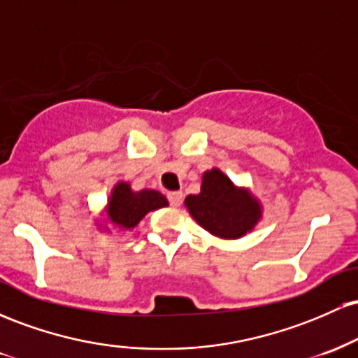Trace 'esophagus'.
I'll list each match as a JSON object with an SVG mask.
<instances>
[{
	"instance_id": "34e87169",
	"label": "esophagus",
	"mask_w": 358,
	"mask_h": 358,
	"mask_svg": "<svg viewBox=\"0 0 358 358\" xmlns=\"http://www.w3.org/2000/svg\"><path fill=\"white\" fill-rule=\"evenodd\" d=\"M168 202L171 207H180L183 202V193L182 192H170L168 193Z\"/></svg>"
}]
</instances>
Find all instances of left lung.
I'll return each instance as SVG.
<instances>
[{"label": "left lung", "mask_w": 358, "mask_h": 358, "mask_svg": "<svg viewBox=\"0 0 358 358\" xmlns=\"http://www.w3.org/2000/svg\"><path fill=\"white\" fill-rule=\"evenodd\" d=\"M185 207L200 225L222 239H239L261 219V205L244 188H236L220 170L205 171L199 195H188Z\"/></svg>", "instance_id": "8db88e82"}]
</instances>
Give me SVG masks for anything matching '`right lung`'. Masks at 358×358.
Returning <instances> with one entry per match:
<instances>
[{
    "label": "right lung",
    "mask_w": 358,
    "mask_h": 358,
    "mask_svg": "<svg viewBox=\"0 0 358 358\" xmlns=\"http://www.w3.org/2000/svg\"><path fill=\"white\" fill-rule=\"evenodd\" d=\"M168 200L156 190H141L133 192L129 183H117L114 187L113 195L109 199L108 217L113 220L114 225L119 229L136 227L139 220L146 215L148 212L158 210V208L166 207Z\"/></svg>",
    "instance_id": "right-lung-1"
}]
</instances>
